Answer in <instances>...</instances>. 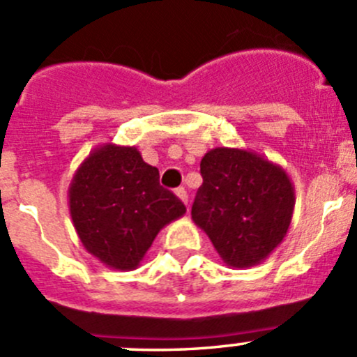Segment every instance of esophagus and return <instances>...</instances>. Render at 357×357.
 <instances>
[{
    "label": "esophagus",
    "instance_id": "esophagus-1",
    "mask_svg": "<svg viewBox=\"0 0 357 357\" xmlns=\"http://www.w3.org/2000/svg\"><path fill=\"white\" fill-rule=\"evenodd\" d=\"M176 197L183 202L185 205H188V193H186L185 188H176Z\"/></svg>",
    "mask_w": 357,
    "mask_h": 357
}]
</instances>
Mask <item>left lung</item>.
I'll return each instance as SVG.
<instances>
[{"mask_svg":"<svg viewBox=\"0 0 357 357\" xmlns=\"http://www.w3.org/2000/svg\"><path fill=\"white\" fill-rule=\"evenodd\" d=\"M204 183L192 219L231 268H252L285 238L295 192L278 164L243 149L218 146L200 162Z\"/></svg>","mask_w":357,"mask_h":357,"instance_id":"left-lung-1","label":"left lung"}]
</instances>
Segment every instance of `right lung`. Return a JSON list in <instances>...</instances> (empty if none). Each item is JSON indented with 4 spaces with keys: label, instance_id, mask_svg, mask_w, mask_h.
Wrapping results in <instances>:
<instances>
[{
    "label": "right lung",
    "instance_id": "1",
    "mask_svg": "<svg viewBox=\"0 0 357 357\" xmlns=\"http://www.w3.org/2000/svg\"><path fill=\"white\" fill-rule=\"evenodd\" d=\"M68 211L86 250L107 268L139 266L162 228L186 212L158 183L136 146L105 143L84 158L68 186Z\"/></svg>",
    "mask_w": 357,
    "mask_h": 357
}]
</instances>
